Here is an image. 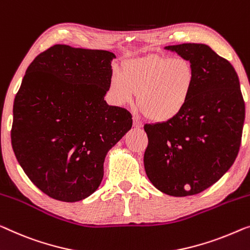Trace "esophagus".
Listing matches in <instances>:
<instances>
[{"label":"esophagus","mask_w":250,"mask_h":250,"mask_svg":"<svg viewBox=\"0 0 250 250\" xmlns=\"http://www.w3.org/2000/svg\"><path fill=\"white\" fill-rule=\"evenodd\" d=\"M133 125H135L136 128H141V126L144 125V124L137 117H133Z\"/></svg>","instance_id":"obj_1"}]
</instances>
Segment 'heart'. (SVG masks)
I'll return each instance as SVG.
<instances>
[{
    "mask_svg": "<svg viewBox=\"0 0 250 250\" xmlns=\"http://www.w3.org/2000/svg\"><path fill=\"white\" fill-rule=\"evenodd\" d=\"M194 78L188 59L150 56L126 62L122 70H114L110 93L117 103L128 104L136 92L141 112L154 121H167L184 107Z\"/></svg>",
    "mask_w": 250,
    "mask_h": 250,
    "instance_id": "1",
    "label": "heart"
}]
</instances>
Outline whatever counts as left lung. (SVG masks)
Wrapping results in <instances>:
<instances>
[{"label": "left lung", "mask_w": 250, "mask_h": 250, "mask_svg": "<svg viewBox=\"0 0 250 250\" xmlns=\"http://www.w3.org/2000/svg\"><path fill=\"white\" fill-rule=\"evenodd\" d=\"M188 59L195 78L188 102L162 124H146L145 169L172 196L201 193L220 180L239 151L245 102L232 65L203 43L167 46Z\"/></svg>", "instance_id": "8db88e82"}]
</instances>
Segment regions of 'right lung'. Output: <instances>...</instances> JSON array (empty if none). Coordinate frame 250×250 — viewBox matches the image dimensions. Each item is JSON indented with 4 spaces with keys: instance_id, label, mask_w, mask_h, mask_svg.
I'll use <instances>...</instances> for the list:
<instances>
[{
    "instance_id": "right-lung-1",
    "label": "right lung",
    "mask_w": 250,
    "mask_h": 250,
    "mask_svg": "<svg viewBox=\"0 0 250 250\" xmlns=\"http://www.w3.org/2000/svg\"><path fill=\"white\" fill-rule=\"evenodd\" d=\"M114 54L55 44L33 59L14 99L11 144L29 180L62 202L101 184L106 152L132 125L107 105Z\"/></svg>"
}]
</instances>
